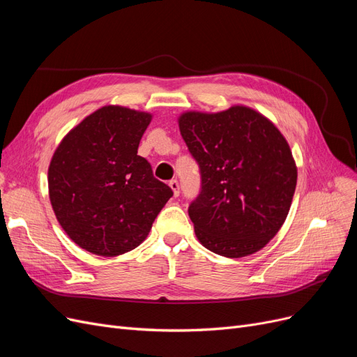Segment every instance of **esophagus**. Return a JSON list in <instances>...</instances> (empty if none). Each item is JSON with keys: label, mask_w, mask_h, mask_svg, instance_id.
<instances>
[{"label": "esophagus", "mask_w": 357, "mask_h": 357, "mask_svg": "<svg viewBox=\"0 0 357 357\" xmlns=\"http://www.w3.org/2000/svg\"><path fill=\"white\" fill-rule=\"evenodd\" d=\"M169 188L173 189L174 196H178V195H180V184H178L177 180H171V181H169Z\"/></svg>", "instance_id": "esophagus-1"}]
</instances>
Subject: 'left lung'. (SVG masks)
Wrapping results in <instances>:
<instances>
[{
	"mask_svg": "<svg viewBox=\"0 0 357 357\" xmlns=\"http://www.w3.org/2000/svg\"><path fill=\"white\" fill-rule=\"evenodd\" d=\"M178 127L201 173L199 195L188 210L199 242L229 258L266 247L284 225L297 186L285 137L245 106L183 114Z\"/></svg>",
	"mask_w": 357,
	"mask_h": 357,
	"instance_id": "1",
	"label": "left lung"
}]
</instances>
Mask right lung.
I'll list each match as a JSON object with an SVG mask.
<instances>
[{
  "instance_id": "1",
  "label": "right lung",
  "mask_w": 357,
  "mask_h": 357,
  "mask_svg": "<svg viewBox=\"0 0 357 357\" xmlns=\"http://www.w3.org/2000/svg\"><path fill=\"white\" fill-rule=\"evenodd\" d=\"M152 116L105 106L61 140L48 168L54 214L68 236L89 252L115 257L144 241L173 196L137 155Z\"/></svg>"
}]
</instances>
